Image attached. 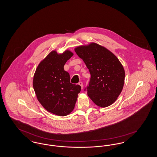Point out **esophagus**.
I'll return each instance as SVG.
<instances>
[{"label":"esophagus","mask_w":157,"mask_h":157,"mask_svg":"<svg viewBox=\"0 0 157 157\" xmlns=\"http://www.w3.org/2000/svg\"><path fill=\"white\" fill-rule=\"evenodd\" d=\"M78 84L81 86V88H83V83L82 82H79L78 83Z\"/></svg>","instance_id":"1"}]
</instances>
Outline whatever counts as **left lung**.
Returning <instances> with one entry per match:
<instances>
[{
  "mask_svg": "<svg viewBox=\"0 0 157 157\" xmlns=\"http://www.w3.org/2000/svg\"><path fill=\"white\" fill-rule=\"evenodd\" d=\"M75 51L90 71L88 97L100 107L112 105L120 95L125 81V71L119 59L96 43L78 46Z\"/></svg>",
  "mask_w": 157,
  "mask_h": 157,
  "instance_id": "obj_1",
  "label": "left lung"
}]
</instances>
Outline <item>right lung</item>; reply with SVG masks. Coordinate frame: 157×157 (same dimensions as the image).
<instances>
[{"label":"right lung","mask_w":157,"mask_h":157,"mask_svg":"<svg viewBox=\"0 0 157 157\" xmlns=\"http://www.w3.org/2000/svg\"><path fill=\"white\" fill-rule=\"evenodd\" d=\"M74 53H49L38 65L33 79L37 100L46 110L58 116H67L75 107L81 87L70 82V76L63 67Z\"/></svg>","instance_id":"add662e5"}]
</instances>
